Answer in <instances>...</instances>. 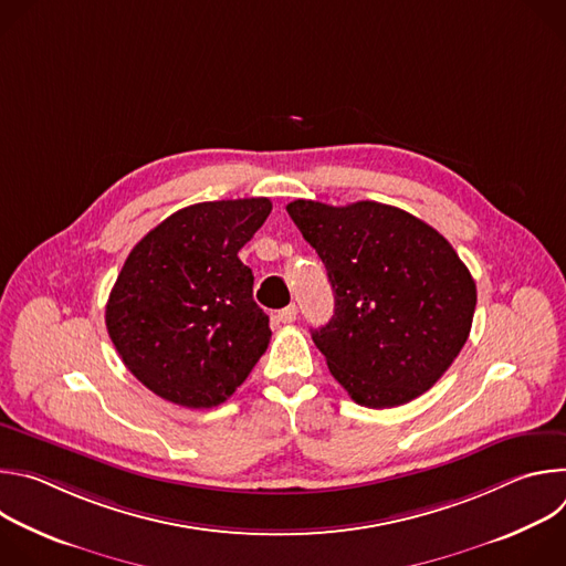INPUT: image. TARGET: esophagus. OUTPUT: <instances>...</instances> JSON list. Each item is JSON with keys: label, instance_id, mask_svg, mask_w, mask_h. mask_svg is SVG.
I'll use <instances>...</instances> for the list:
<instances>
[{"label": "esophagus", "instance_id": "esophagus-1", "mask_svg": "<svg viewBox=\"0 0 566 566\" xmlns=\"http://www.w3.org/2000/svg\"><path fill=\"white\" fill-rule=\"evenodd\" d=\"M282 322H295V317H297V306L295 304H289V306H284L282 311H280V315H277Z\"/></svg>", "mask_w": 566, "mask_h": 566}]
</instances>
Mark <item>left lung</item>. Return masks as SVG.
<instances>
[{
    "label": "left lung",
    "mask_w": 566,
    "mask_h": 566,
    "mask_svg": "<svg viewBox=\"0 0 566 566\" xmlns=\"http://www.w3.org/2000/svg\"><path fill=\"white\" fill-rule=\"evenodd\" d=\"M334 289V315L313 329L332 376L358 406L382 410L428 391L468 340L476 286L450 241L378 201L286 206Z\"/></svg>",
    "instance_id": "8db88e82"
}]
</instances>
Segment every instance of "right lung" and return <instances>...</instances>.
<instances>
[{
    "label": "right lung",
    "instance_id": "right-lung-1",
    "mask_svg": "<svg viewBox=\"0 0 566 566\" xmlns=\"http://www.w3.org/2000/svg\"><path fill=\"white\" fill-rule=\"evenodd\" d=\"M266 197L177 210L127 255L105 322L125 367L177 406L214 408L269 347V315L237 253L271 214Z\"/></svg>",
    "mask_w": 566,
    "mask_h": 566
}]
</instances>
